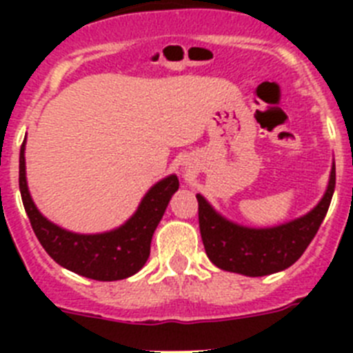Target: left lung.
I'll list each match as a JSON object with an SVG mask.
<instances>
[{"label":"left lung","instance_id":"obj_1","mask_svg":"<svg viewBox=\"0 0 353 353\" xmlns=\"http://www.w3.org/2000/svg\"><path fill=\"white\" fill-rule=\"evenodd\" d=\"M334 187L336 166L332 164L329 185L320 203L299 219L274 228H245L232 223L198 194L199 232L207 256L219 269L249 277L288 269L302 256L325 219Z\"/></svg>","mask_w":353,"mask_h":353}]
</instances>
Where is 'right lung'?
I'll return each instance as SVG.
<instances>
[{
    "label": "right lung",
    "mask_w": 353,
    "mask_h": 353,
    "mask_svg": "<svg viewBox=\"0 0 353 353\" xmlns=\"http://www.w3.org/2000/svg\"><path fill=\"white\" fill-rule=\"evenodd\" d=\"M19 189L31 228L56 263L95 281H118L134 276L148 260L152 236L171 196L179 191V179L170 174L155 183L125 224L97 235L67 232L40 214L28 191L24 143L19 154Z\"/></svg>",
    "instance_id": "obj_1"
}]
</instances>
